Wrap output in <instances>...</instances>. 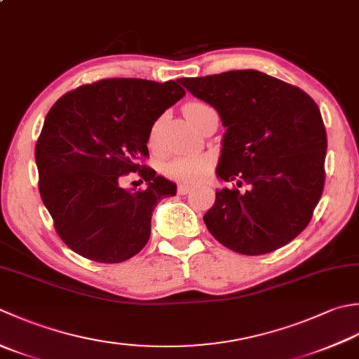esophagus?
I'll return each instance as SVG.
<instances>
[{
  "label": "esophagus",
  "mask_w": 359,
  "mask_h": 359,
  "mask_svg": "<svg viewBox=\"0 0 359 359\" xmlns=\"http://www.w3.org/2000/svg\"><path fill=\"white\" fill-rule=\"evenodd\" d=\"M193 189V185H188V184H179L177 187V193L179 194H188L189 191Z\"/></svg>",
  "instance_id": "obj_1"
}]
</instances>
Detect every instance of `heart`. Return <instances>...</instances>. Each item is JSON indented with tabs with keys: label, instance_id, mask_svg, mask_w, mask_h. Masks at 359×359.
<instances>
[{
	"label": "heart",
	"instance_id": "b5f03b06",
	"mask_svg": "<svg viewBox=\"0 0 359 359\" xmlns=\"http://www.w3.org/2000/svg\"><path fill=\"white\" fill-rule=\"evenodd\" d=\"M184 111L189 121L196 123L201 116L215 110L207 104L194 101V102H188L184 107ZM157 128H158V123L152 128L151 138L156 137ZM208 171H210V160L207 157H201V156L179 157V158L171 160L170 163L166 165V174L170 175V177L187 182V184H191V182H198L202 177H205Z\"/></svg>",
	"mask_w": 359,
	"mask_h": 359
}]
</instances>
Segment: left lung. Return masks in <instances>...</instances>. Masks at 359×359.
Returning a JSON list of instances; mask_svg holds the SVG:
<instances>
[{
    "label": "left lung",
    "instance_id": "8db88e82",
    "mask_svg": "<svg viewBox=\"0 0 359 359\" xmlns=\"http://www.w3.org/2000/svg\"><path fill=\"white\" fill-rule=\"evenodd\" d=\"M193 96L217 110L226 133L216 189L203 222L217 241L243 255H263L292 241L324 191L327 133L320 110L299 87L257 69L182 77Z\"/></svg>",
    "mask_w": 359,
    "mask_h": 359
}]
</instances>
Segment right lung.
Returning a JSON list of instances; mask_svg holds the SVG:
<instances>
[{
	"label": "right lung",
	"instance_id": "add662e5",
	"mask_svg": "<svg viewBox=\"0 0 359 359\" xmlns=\"http://www.w3.org/2000/svg\"><path fill=\"white\" fill-rule=\"evenodd\" d=\"M177 82L116 77L68 91L45 118L35 144L41 201L60 240L97 263H121L151 236L157 203L175 184L140 160L158 116L184 97ZM139 171L146 190H126L123 175Z\"/></svg>",
	"mask_w": 359,
	"mask_h": 359
}]
</instances>
